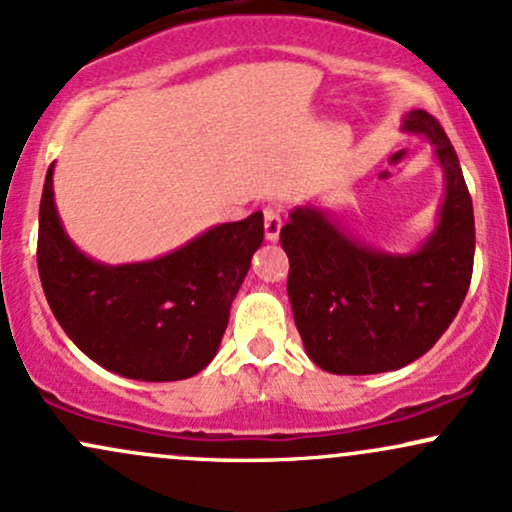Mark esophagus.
I'll return each mask as SVG.
<instances>
[{
	"mask_svg": "<svg viewBox=\"0 0 512 512\" xmlns=\"http://www.w3.org/2000/svg\"><path fill=\"white\" fill-rule=\"evenodd\" d=\"M281 226H284V221H281V211L276 207H267L264 209V236L267 240H274L279 238V231Z\"/></svg>",
	"mask_w": 512,
	"mask_h": 512,
	"instance_id": "esophagus-1",
	"label": "esophagus"
}]
</instances>
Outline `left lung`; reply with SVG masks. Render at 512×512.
<instances>
[{"label":"left lung","mask_w":512,"mask_h":512,"mask_svg":"<svg viewBox=\"0 0 512 512\" xmlns=\"http://www.w3.org/2000/svg\"><path fill=\"white\" fill-rule=\"evenodd\" d=\"M404 129L424 134L445 173L438 226L419 250L368 248L315 207L293 209L281 228L293 320L308 356L327 373H387L424 356L472 281L474 209L455 149L426 110H411Z\"/></svg>","instance_id":"8db88e82"}]
</instances>
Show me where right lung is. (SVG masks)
Masks as SVG:
<instances>
[{"label": "right lung", "mask_w": 512, "mask_h": 512, "mask_svg": "<svg viewBox=\"0 0 512 512\" xmlns=\"http://www.w3.org/2000/svg\"><path fill=\"white\" fill-rule=\"evenodd\" d=\"M52 168L40 197L38 272L67 337L98 366L132 380L170 383L207 368L264 240L262 211L209 228L158 260L110 267L64 233Z\"/></svg>", "instance_id": "obj_1"}]
</instances>
